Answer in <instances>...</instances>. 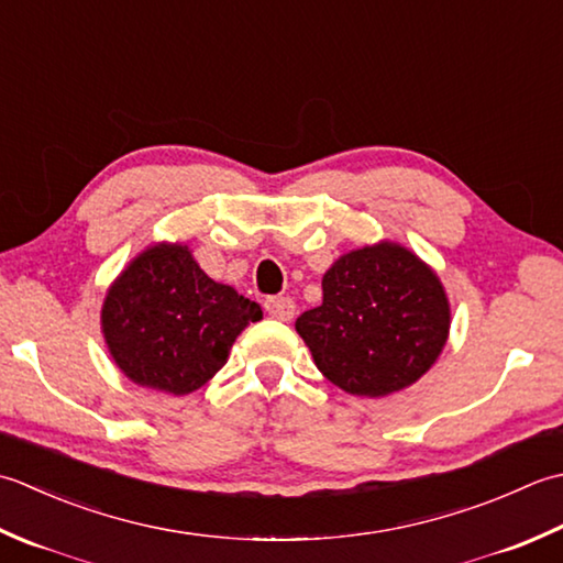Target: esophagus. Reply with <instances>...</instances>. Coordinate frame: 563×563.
I'll return each mask as SVG.
<instances>
[{
	"label": "esophagus",
	"instance_id": "obj_1",
	"mask_svg": "<svg viewBox=\"0 0 563 563\" xmlns=\"http://www.w3.org/2000/svg\"><path fill=\"white\" fill-rule=\"evenodd\" d=\"M265 308H267V313H269L272 318H277V320H291L294 313H296V303L291 301L289 296H274V298H267Z\"/></svg>",
	"mask_w": 563,
	"mask_h": 563
}]
</instances>
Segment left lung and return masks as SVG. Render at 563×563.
I'll return each instance as SVG.
<instances>
[{"label": "left lung", "instance_id": "1", "mask_svg": "<svg viewBox=\"0 0 563 563\" xmlns=\"http://www.w3.org/2000/svg\"><path fill=\"white\" fill-rule=\"evenodd\" d=\"M450 325L438 272L394 240L340 255L323 274V303L296 318L320 374L364 398L404 391L428 374Z\"/></svg>", "mask_w": 563, "mask_h": 563}]
</instances>
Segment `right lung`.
<instances>
[{
    "label": "right lung",
    "instance_id": "1",
    "mask_svg": "<svg viewBox=\"0 0 563 563\" xmlns=\"http://www.w3.org/2000/svg\"><path fill=\"white\" fill-rule=\"evenodd\" d=\"M262 308L213 282L185 243H153L123 267L101 303L113 364L143 388L187 396L228 362Z\"/></svg>",
    "mask_w": 563,
    "mask_h": 563
}]
</instances>
